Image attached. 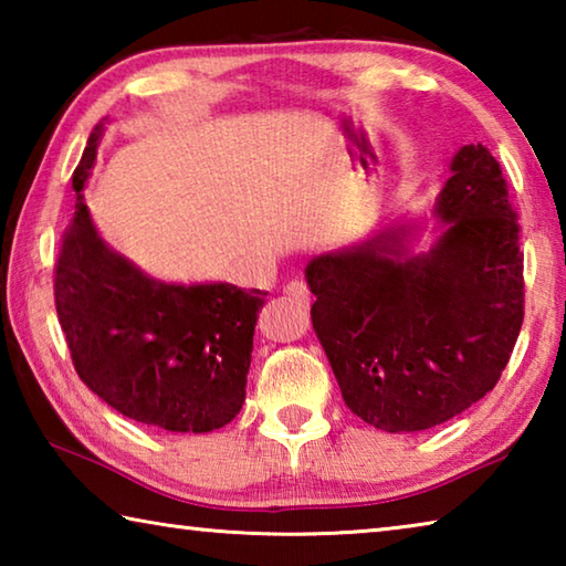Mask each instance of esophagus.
I'll return each instance as SVG.
<instances>
[{
    "label": "esophagus",
    "mask_w": 566,
    "mask_h": 566,
    "mask_svg": "<svg viewBox=\"0 0 566 566\" xmlns=\"http://www.w3.org/2000/svg\"><path fill=\"white\" fill-rule=\"evenodd\" d=\"M284 294L292 296V300H296V302H310V286H306V282H302V280H292L290 284H286Z\"/></svg>",
    "instance_id": "esophagus-1"
}]
</instances>
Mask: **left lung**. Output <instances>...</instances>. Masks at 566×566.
Instances as JSON below:
<instances>
[{"label": "left lung", "mask_w": 566, "mask_h": 566, "mask_svg": "<svg viewBox=\"0 0 566 566\" xmlns=\"http://www.w3.org/2000/svg\"><path fill=\"white\" fill-rule=\"evenodd\" d=\"M439 191L434 242L417 224L314 256L312 324L354 415L385 432H421L492 391L524 319V254L502 167L467 145Z\"/></svg>", "instance_id": "8db88e82"}]
</instances>
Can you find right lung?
I'll list each match as a JSON object with an SVG mask.
<instances>
[{
	"label": "right lung",
	"instance_id": "obj_1",
	"mask_svg": "<svg viewBox=\"0 0 566 566\" xmlns=\"http://www.w3.org/2000/svg\"><path fill=\"white\" fill-rule=\"evenodd\" d=\"M104 124L74 169V219L54 302L80 379L112 409L167 432L205 434L244 405L256 314L266 292L227 282L167 284L99 237L84 205Z\"/></svg>",
	"mask_w": 566,
	"mask_h": 566
}]
</instances>
